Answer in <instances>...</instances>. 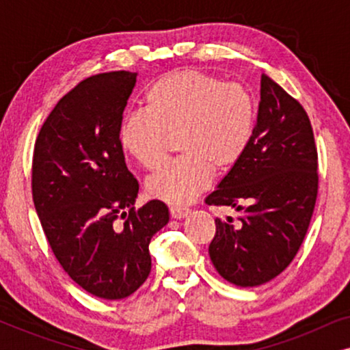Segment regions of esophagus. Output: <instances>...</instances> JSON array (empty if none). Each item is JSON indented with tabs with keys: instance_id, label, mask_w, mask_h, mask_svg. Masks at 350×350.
Segmentation results:
<instances>
[{
	"instance_id": "1",
	"label": "esophagus",
	"mask_w": 350,
	"mask_h": 350,
	"mask_svg": "<svg viewBox=\"0 0 350 350\" xmlns=\"http://www.w3.org/2000/svg\"><path fill=\"white\" fill-rule=\"evenodd\" d=\"M189 213V208H186V207H178V205H172L170 207V215H172V218H185L186 215Z\"/></svg>"
}]
</instances>
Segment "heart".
Returning a JSON list of instances; mask_svg holds the SVG:
<instances>
[{
  "label": "heart",
  "instance_id": "heart-1",
  "mask_svg": "<svg viewBox=\"0 0 350 350\" xmlns=\"http://www.w3.org/2000/svg\"><path fill=\"white\" fill-rule=\"evenodd\" d=\"M146 111L124 114L118 129L122 151L138 165L152 169L164 154L165 135H176L183 152L146 180L152 198L185 204L202 191L217 169L241 159L255 133L256 105L241 84L198 70L162 76L145 94Z\"/></svg>",
  "mask_w": 350,
  "mask_h": 350
}]
</instances>
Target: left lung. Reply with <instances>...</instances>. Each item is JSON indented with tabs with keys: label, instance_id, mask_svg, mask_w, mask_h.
I'll list each match as a JSON object with an SVG mask.
<instances>
[{
	"label": "left lung",
	"instance_id": "obj_1",
	"mask_svg": "<svg viewBox=\"0 0 350 350\" xmlns=\"http://www.w3.org/2000/svg\"><path fill=\"white\" fill-rule=\"evenodd\" d=\"M317 150L304 108L261 75L250 146L205 199L242 212L239 223L215 219L208 255L237 286H258L290 265L308 232L317 199Z\"/></svg>",
	"mask_w": 350,
	"mask_h": 350
}]
</instances>
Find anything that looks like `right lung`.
Segmentation results:
<instances>
[{
    "instance_id": "1",
    "label": "right lung",
    "mask_w": 350,
    "mask_h": 350,
    "mask_svg": "<svg viewBox=\"0 0 350 350\" xmlns=\"http://www.w3.org/2000/svg\"><path fill=\"white\" fill-rule=\"evenodd\" d=\"M135 83L132 71L84 79L52 109L33 152V202L47 242L66 274L103 299L140 288L151 271V237L169 223L161 200L133 207L138 181L118 129Z\"/></svg>"
}]
</instances>
